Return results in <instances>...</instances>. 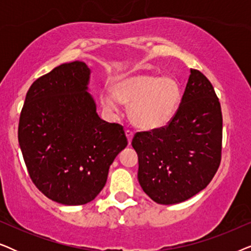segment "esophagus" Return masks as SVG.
I'll return each instance as SVG.
<instances>
[{
    "instance_id": "obj_1",
    "label": "esophagus",
    "mask_w": 251,
    "mask_h": 251,
    "mask_svg": "<svg viewBox=\"0 0 251 251\" xmlns=\"http://www.w3.org/2000/svg\"><path fill=\"white\" fill-rule=\"evenodd\" d=\"M126 138H128L129 144H131V140L133 138V132L131 131V130H126Z\"/></svg>"
}]
</instances>
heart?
<instances>
[{"label":"heart","instance_id":"heart-1","mask_svg":"<svg viewBox=\"0 0 251 251\" xmlns=\"http://www.w3.org/2000/svg\"><path fill=\"white\" fill-rule=\"evenodd\" d=\"M112 94H101L100 104L106 111L118 112L119 101L130 105L132 125L144 131L162 129L173 121L181 101V90L173 77L136 73L116 77Z\"/></svg>","mask_w":251,"mask_h":251}]
</instances>
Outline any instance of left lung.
Here are the masks:
<instances>
[{"instance_id": "left-lung-1", "label": "left lung", "mask_w": 251, "mask_h": 251, "mask_svg": "<svg viewBox=\"0 0 251 251\" xmlns=\"http://www.w3.org/2000/svg\"><path fill=\"white\" fill-rule=\"evenodd\" d=\"M223 118L210 81L191 70L179 108L169 125L137 132L138 181L159 204L180 203L207 187L221 163Z\"/></svg>"}]
</instances>
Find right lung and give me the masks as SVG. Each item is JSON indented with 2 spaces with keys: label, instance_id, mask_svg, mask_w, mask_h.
<instances>
[{
  "label": "right lung",
  "instance_id": "right-lung-1",
  "mask_svg": "<svg viewBox=\"0 0 251 251\" xmlns=\"http://www.w3.org/2000/svg\"><path fill=\"white\" fill-rule=\"evenodd\" d=\"M83 61L54 67L27 91L18 140L29 177L47 198L85 204L104 188L116 155L128 145L118 123L99 118Z\"/></svg>",
  "mask_w": 251,
  "mask_h": 251
}]
</instances>
